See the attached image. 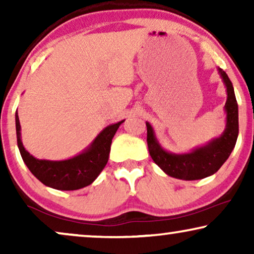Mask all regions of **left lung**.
<instances>
[{
    "mask_svg": "<svg viewBox=\"0 0 254 254\" xmlns=\"http://www.w3.org/2000/svg\"><path fill=\"white\" fill-rule=\"evenodd\" d=\"M225 88H227V102L224 111L225 128L221 136L215 137L207 144L192 149L185 154H175L165 150L159 144L154 128L147 125V142L149 154L152 161L164 171L166 175L177 179L197 180L214 175L224 164L234 150L238 137V105L236 100L234 86L225 71L217 69Z\"/></svg>",
    "mask_w": 254,
    "mask_h": 254,
    "instance_id": "left-lung-1",
    "label": "left lung"
}]
</instances>
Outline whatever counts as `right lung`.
Wrapping results in <instances>:
<instances>
[{
  "label": "right lung",
  "instance_id": "add662e5",
  "mask_svg": "<svg viewBox=\"0 0 254 254\" xmlns=\"http://www.w3.org/2000/svg\"><path fill=\"white\" fill-rule=\"evenodd\" d=\"M124 121L121 120L104 128L90 145L74 157L64 161H48L33 157L24 148L20 136L19 118L16 112L17 144L24 163L44 185L59 190H75L92 184L105 168L109 161L112 138Z\"/></svg>",
  "mask_w": 254,
  "mask_h": 254
}]
</instances>
